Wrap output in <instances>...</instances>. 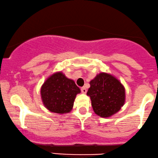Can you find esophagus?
<instances>
[{"mask_svg":"<svg viewBox=\"0 0 158 158\" xmlns=\"http://www.w3.org/2000/svg\"><path fill=\"white\" fill-rule=\"evenodd\" d=\"M81 89V92H82V93H84V94H86V92H87V89H86V87H82V88Z\"/></svg>","mask_w":158,"mask_h":158,"instance_id":"1","label":"esophagus"}]
</instances>
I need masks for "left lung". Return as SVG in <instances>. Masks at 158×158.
<instances>
[{"instance_id":"8db88e82","label":"left lung","mask_w":158,"mask_h":158,"mask_svg":"<svg viewBox=\"0 0 158 158\" xmlns=\"http://www.w3.org/2000/svg\"><path fill=\"white\" fill-rule=\"evenodd\" d=\"M87 95L90 97L94 113L102 118H108L123 106L125 89L115 77L102 72L90 81Z\"/></svg>"}]
</instances>
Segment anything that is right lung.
Here are the masks:
<instances>
[{"mask_svg":"<svg viewBox=\"0 0 158 158\" xmlns=\"http://www.w3.org/2000/svg\"><path fill=\"white\" fill-rule=\"evenodd\" d=\"M81 92L75 81L69 79L62 72L51 75L40 89L43 103L50 112L64 114L73 107L77 94Z\"/></svg>","mask_w":158,"mask_h":158,"instance_id":"1","label":"right lung"}]
</instances>
